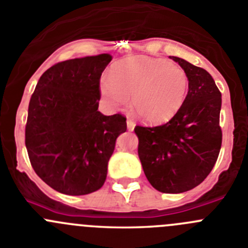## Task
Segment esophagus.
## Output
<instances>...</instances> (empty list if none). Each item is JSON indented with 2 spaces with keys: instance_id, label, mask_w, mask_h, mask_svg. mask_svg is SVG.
<instances>
[{
  "instance_id": "obj_1",
  "label": "esophagus",
  "mask_w": 248,
  "mask_h": 248,
  "mask_svg": "<svg viewBox=\"0 0 248 248\" xmlns=\"http://www.w3.org/2000/svg\"><path fill=\"white\" fill-rule=\"evenodd\" d=\"M135 121L128 117V119H127V128H128L129 131H133V129H135Z\"/></svg>"
}]
</instances>
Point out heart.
I'll list each match as a JSON object with an SVG mask.
<instances>
[{
    "label": "heart",
    "mask_w": 248,
    "mask_h": 248,
    "mask_svg": "<svg viewBox=\"0 0 248 248\" xmlns=\"http://www.w3.org/2000/svg\"><path fill=\"white\" fill-rule=\"evenodd\" d=\"M189 80L186 72L163 59L131 57L112 66L110 77L100 82V92L113 108L132 98L133 112L148 124L172 119L186 100Z\"/></svg>",
    "instance_id": "b5f03b06"
}]
</instances>
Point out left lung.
<instances>
[{"label":"left lung","mask_w":248,"mask_h":248,"mask_svg":"<svg viewBox=\"0 0 248 248\" xmlns=\"http://www.w3.org/2000/svg\"><path fill=\"white\" fill-rule=\"evenodd\" d=\"M188 76L186 100L160 126H136L138 156L148 181L163 193H182L204 181L221 147V93L205 69L171 57Z\"/></svg>","instance_id":"left-lung-1"}]
</instances>
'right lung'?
I'll use <instances>...</instances> for the list:
<instances>
[{
    "mask_svg": "<svg viewBox=\"0 0 248 248\" xmlns=\"http://www.w3.org/2000/svg\"><path fill=\"white\" fill-rule=\"evenodd\" d=\"M111 60L101 54L59 62L44 72L30 98L28 155L36 175L57 192L98 191L116 138L126 132L124 115L98 111L101 73Z\"/></svg>",
    "mask_w": 248,
    "mask_h": 248,
    "instance_id": "obj_1",
    "label": "right lung"
}]
</instances>
